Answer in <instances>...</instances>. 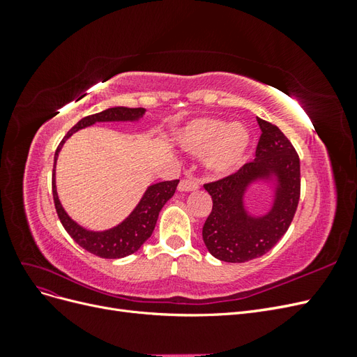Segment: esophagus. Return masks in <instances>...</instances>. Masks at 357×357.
<instances>
[{"label": "esophagus", "instance_id": "esophagus-1", "mask_svg": "<svg viewBox=\"0 0 357 357\" xmlns=\"http://www.w3.org/2000/svg\"><path fill=\"white\" fill-rule=\"evenodd\" d=\"M199 188V181L195 178H183L178 183V190L180 192H192Z\"/></svg>", "mask_w": 357, "mask_h": 357}]
</instances>
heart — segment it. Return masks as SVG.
Returning a JSON list of instances; mask_svg holds the SVG:
<instances>
[{"label": "heart", "mask_w": 357, "mask_h": 357, "mask_svg": "<svg viewBox=\"0 0 357 357\" xmlns=\"http://www.w3.org/2000/svg\"><path fill=\"white\" fill-rule=\"evenodd\" d=\"M181 147L189 153L204 156L207 168L215 176H231L248 159L252 149V135L241 123L222 119L202 117L183 128L178 135Z\"/></svg>", "instance_id": "1"}]
</instances>
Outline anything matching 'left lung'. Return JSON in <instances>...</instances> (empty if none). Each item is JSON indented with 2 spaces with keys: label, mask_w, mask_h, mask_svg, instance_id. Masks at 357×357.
<instances>
[{
  "label": "left lung",
  "mask_w": 357,
  "mask_h": 357,
  "mask_svg": "<svg viewBox=\"0 0 357 357\" xmlns=\"http://www.w3.org/2000/svg\"><path fill=\"white\" fill-rule=\"evenodd\" d=\"M261 137L255 160L220 180L205 183L213 210L204 223L202 238L219 261L241 264L261 257L280 241L294 220L301 195V165L295 147L280 129L257 117ZM278 178L273 208L261 218L248 216L242 198L256 179Z\"/></svg>",
  "instance_id": "1"
}]
</instances>
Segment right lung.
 Instances as JSON below:
<instances>
[{
    "label": "right lung",
    "mask_w": 357,
    "mask_h": 357,
    "mask_svg": "<svg viewBox=\"0 0 357 357\" xmlns=\"http://www.w3.org/2000/svg\"><path fill=\"white\" fill-rule=\"evenodd\" d=\"M144 109H128V107H113V109H107L101 113L91 114L83 117L80 122L75 123L67 135L62 138L59 143L56 153H55V164L56 158L62 144L67 142V138L71 137L75 131L82 128L91 126L95 122H119V121H137V119L144 114ZM55 164H53V174H52V192H53V202H55V208L58 213V218L62 223L63 228L70 234L71 238L77 243L84 250L89 253L100 256L104 259H119L125 257L128 255L135 253L139 247L144 244V241L152 235L155 225L158 220L159 211L164 207L165 202L174 195L177 189L178 180H168L160 181L156 185L150 186L144 197L139 201L135 210L128 215V218L121 223L114 226V228L102 232H93L82 228L74 220L68 218L66 210L62 208L59 202L56 186H55Z\"/></svg>",
    "instance_id": "right-lung-1"
}]
</instances>
